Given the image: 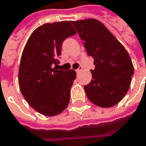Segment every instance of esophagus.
Listing matches in <instances>:
<instances>
[{
  "label": "esophagus",
  "mask_w": 146,
  "mask_h": 146,
  "mask_svg": "<svg viewBox=\"0 0 146 146\" xmlns=\"http://www.w3.org/2000/svg\"><path fill=\"white\" fill-rule=\"evenodd\" d=\"M82 68H83L81 67V66H79V68H78V69L76 70V72L77 73H78V72H80L81 71V70H82Z\"/></svg>",
  "instance_id": "1"
}]
</instances>
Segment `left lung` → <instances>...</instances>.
Returning a JSON list of instances; mask_svg holds the SVG:
<instances>
[{"mask_svg": "<svg viewBox=\"0 0 146 146\" xmlns=\"http://www.w3.org/2000/svg\"><path fill=\"white\" fill-rule=\"evenodd\" d=\"M88 55L93 57L95 68L92 80L84 86L87 97L94 104L111 107L127 93L134 73L126 48L102 23L95 19L71 21Z\"/></svg>", "mask_w": 146, "mask_h": 146, "instance_id": "left-lung-1", "label": "left lung"}]
</instances>
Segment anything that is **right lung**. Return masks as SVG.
Returning <instances> with one entry per match:
<instances>
[{
	"mask_svg": "<svg viewBox=\"0 0 146 146\" xmlns=\"http://www.w3.org/2000/svg\"><path fill=\"white\" fill-rule=\"evenodd\" d=\"M74 34L69 21L45 23L33 32L23 48L18 77L20 91L30 107L42 115H58L68 105L76 72L56 66L63 42Z\"/></svg>",
	"mask_w": 146,
	"mask_h": 146,
	"instance_id": "add662e5",
	"label": "right lung"
}]
</instances>
